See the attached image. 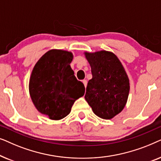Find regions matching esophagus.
Returning <instances> with one entry per match:
<instances>
[{
  "instance_id": "obj_1",
  "label": "esophagus",
  "mask_w": 161,
  "mask_h": 161,
  "mask_svg": "<svg viewBox=\"0 0 161 161\" xmlns=\"http://www.w3.org/2000/svg\"><path fill=\"white\" fill-rule=\"evenodd\" d=\"M83 84H84L85 88L86 87V86H87V80H83Z\"/></svg>"
}]
</instances>
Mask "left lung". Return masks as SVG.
I'll return each mask as SVG.
<instances>
[{
	"label": "left lung",
	"instance_id": "1",
	"mask_svg": "<svg viewBox=\"0 0 161 161\" xmlns=\"http://www.w3.org/2000/svg\"><path fill=\"white\" fill-rule=\"evenodd\" d=\"M92 69L85 99L99 117L110 119L125 106L130 83L120 61L114 53L102 50L86 53Z\"/></svg>",
	"mask_w": 161,
	"mask_h": 161
}]
</instances>
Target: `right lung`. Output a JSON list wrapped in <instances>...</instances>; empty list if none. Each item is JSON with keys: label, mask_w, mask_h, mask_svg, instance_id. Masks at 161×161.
Listing matches in <instances>:
<instances>
[{"label": "right lung", "mask_w": 161, "mask_h": 161, "mask_svg": "<svg viewBox=\"0 0 161 161\" xmlns=\"http://www.w3.org/2000/svg\"><path fill=\"white\" fill-rule=\"evenodd\" d=\"M72 53L51 50L37 61L29 82L31 97L37 110L53 120L64 118L75 101L85 93L70 67Z\"/></svg>", "instance_id": "add662e5"}]
</instances>
